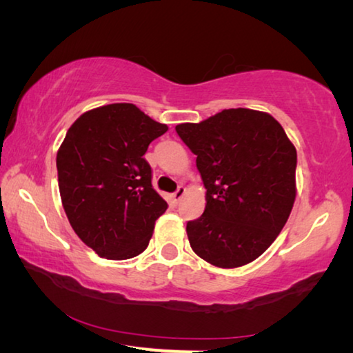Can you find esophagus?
<instances>
[{
  "label": "esophagus",
  "mask_w": 353,
  "mask_h": 353,
  "mask_svg": "<svg viewBox=\"0 0 353 353\" xmlns=\"http://www.w3.org/2000/svg\"><path fill=\"white\" fill-rule=\"evenodd\" d=\"M185 193H187V190H185V187H179L176 193L172 194V201H174L176 204H177V202L183 198V194H185Z\"/></svg>",
  "instance_id": "esophagus-1"
}]
</instances>
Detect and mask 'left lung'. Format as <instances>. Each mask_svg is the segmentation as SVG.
Listing matches in <instances>:
<instances>
[{
  "label": "left lung",
  "instance_id": "obj_1",
  "mask_svg": "<svg viewBox=\"0 0 353 353\" xmlns=\"http://www.w3.org/2000/svg\"><path fill=\"white\" fill-rule=\"evenodd\" d=\"M176 132L196 155L205 210L187 223L191 249L218 268H240L271 246L296 199L297 152L266 112L225 109Z\"/></svg>",
  "mask_w": 353,
  "mask_h": 353
}]
</instances>
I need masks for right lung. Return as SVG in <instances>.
Segmentation results:
<instances>
[{
    "label": "right lung",
    "mask_w": 353,
    "mask_h": 353,
    "mask_svg": "<svg viewBox=\"0 0 353 353\" xmlns=\"http://www.w3.org/2000/svg\"><path fill=\"white\" fill-rule=\"evenodd\" d=\"M166 130L134 104H107L82 113L59 148L63 210L76 235L103 259L140 255L168 207L143 159Z\"/></svg>",
    "instance_id": "obj_1"
}]
</instances>
